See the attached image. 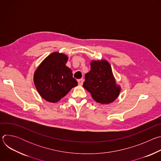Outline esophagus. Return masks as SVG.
I'll list each match as a JSON object with an SVG mask.
<instances>
[{"instance_id":"34e87169","label":"esophagus","mask_w":161,"mask_h":161,"mask_svg":"<svg viewBox=\"0 0 161 161\" xmlns=\"http://www.w3.org/2000/svg\"><path fill=\"white\" fill-rule=\"evenodd\" d=\"M78 84L80 85H82L83 83V79H80V80H78Z\"/></svg>"}]
</instances>
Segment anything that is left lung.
Segmentation results:
<instances>
[{
    "label": "left lung",
    "instance_id": "1",
    "mask_svg": "<svg viewBox=\"0 0 161 161\" xmlns=\"http://www.w3.org/2000/svg\"><path fill=\"white\" fill-rule=\"evenodd\" d=\"M85 80L83 87L99 103L109 104L119 95L120 88L116 85L111 65L106 60L92 61Z\"/></svg>",
    "mask_w": 161,
    "mask_h": 161
}]
</instances>
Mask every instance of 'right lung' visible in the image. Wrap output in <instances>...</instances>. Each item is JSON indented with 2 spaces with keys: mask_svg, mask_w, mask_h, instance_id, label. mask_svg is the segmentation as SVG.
I'll return each mask as SVG.
<instances>
[{
  "mask_svg": "<svg viewBox=\"0 0 161 161\" xmlns=\"http://www.w3.org/2000/svg\"><path fill=\"white\" fill-rule=\"evenodd\" d=\"M67 59L64 54L53 53L44 59L35 72V86L40 96L47 101H58L78 85L72 71L65 65Z\"/></svg>",
  "mask_w": 161,
  "mask_h": 161,
  "instance_id": "obj_1",
  "label": "right lung"
}]
</instances>
